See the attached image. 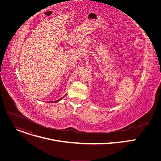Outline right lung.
Wrapping results in <instances>:
<instances>
[{"label":"right lung","mask_w":161,"mask_h":161,"mask_svg":"<svg viewBox=\"0 0 161 161\" xmlns=\"http://www.w3.org/2000/svg\"><path fill=\"white\" fill-rule=\"evenodd\" d=\"M64 97H62V98H61V99H58V100H57V101H52V102H51V103H57V102H58V101H60V100H61V99H63V98H64Z\"/></svg>","instance_id":"add662e5"}]
</instances>
